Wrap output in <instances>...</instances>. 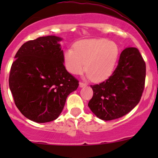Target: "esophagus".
I'll return each instance as SVG.
<instances>
[{
  "label": "esophagus",
  "instance_id": "obj_1",
  "mask_svg": "<svg viewBox=\"0 0 158 158\" xmlns=\"http://www.w3.org/2000/svg\"><path fill=\"white\" fill-rule=\"evenodd\" d=\"M86 85H87L86 84L84 83V82H79V87H80V88H82V87H85Z\"/></svg>",
  "mask_w": 158,
  "mask_h": 158
}]
</instances>
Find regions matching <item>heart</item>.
Listing matches in <instances>:
<instances>
[{"label":"heart","mask_w":158,"mask_h":158,"mask_svg":"<svg viewBox=\"0 0 158 158\" xmlns=\"http://www.w3.org/2000/svg\"><path fill=\"white\" fill-rule=\"evenodd\" d=\"M120 54V48L114 41L107 39H88L78 41L74 49L63 53L66 69L74 75L85 70L87 77L94 82H102L114 72Z\"/></svg>","instance_id":"b5f03b06"}]
</instances>
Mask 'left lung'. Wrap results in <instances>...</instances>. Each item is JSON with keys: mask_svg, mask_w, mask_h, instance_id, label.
Here are the masks:
<instances>
[{"mask_svg": "<svg viewBox=\"0 0 158 158\" xmlns=\"http://www.w3.org/2000/svg\"><path fill=\"white\" fill-rule=\"evenodd\" d=\"M146 65L135 47H127L120 55L112 75L98 85H91L93 96L88 106L98 118H119L131 111L142 95Z\"/></svg>", "mask_w": 158, "mask_h": 158, "instance_id": "8db88e82", "label": "left lung"}]
</instances>
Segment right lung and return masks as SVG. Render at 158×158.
Listing matches in <instances>:
<instances>
[{
    "mask_svg": "<svg viewBox=\"0 0 158 158\" xmlns=\"http://www.w3.org/2000/svg\"><path fill=\"white\" fill-rule=\"evenodd\" d=\"M56 36L23 44L11 66L9 87L20 112L37 123L59 117L66 98L79 86L63 64V50Z\"/></svg>",
    "mask_w": 158,
    "mask_h": 158,
    "instance_id": "1",
    "label": "right lung"
}]
</instances>
